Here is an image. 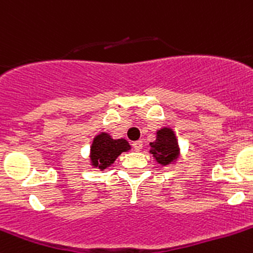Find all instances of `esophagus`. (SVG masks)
<instances>
[{
	"label": "esophagus",
	"instance_id": "esophagus-1",
	"mask_svg": "<svg viewBox=\"0 0 253 253\" xmlns=\"http://www.w3.org/2000/svg\"><path fill=\"white\" fill-rule=\"evenodd\" d=\"M142 147H143V143H142V141H136V142H133V148L136 149L137 152L141 151Z\"/></svg>",
	"mask_w": 253,
	"mask_h": 253
}]
</instances>
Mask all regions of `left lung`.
<instances>
[{
	"label": "left lung",
	"instance_id": "obj_1",
	"mask_svg": "<svg viewBox=\"0 0 253 253\" xmlns=\"http://www.w3.org/2000/svg\"><path fill=\"white\" fill-rule=\"evenodd\" d=\"M149 153L162 167H171L180 158V147L171 127L164 126L156 131V141L149 143Z\"/></svg>",
	"mask_w": 253,
	"mask_h": 253
}]
</instances>
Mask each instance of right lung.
Here are the masks:
<instances>
[{
  "instance_id": "1",
  "label": "right lung",
  "mask_w": 253,
  "mask_h": 253,
  "mask_svg": "<svg viewBox=\"0 0 253 253\" xmlns=\"http://www.w3.org/2000/svg\"><path fill=\"white\" fill-rule=\"evenodd\" d=\"M131 144L125 138H114L107 132H100L94 137L90 146L89 164L97 170H105L111 167L117 157L124 152H128Z\"/></svg>"
}]
</instances>
